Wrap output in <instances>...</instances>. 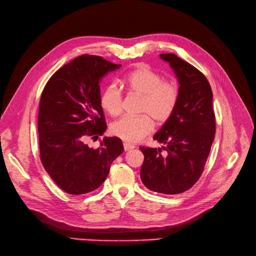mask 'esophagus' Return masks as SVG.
<instances>
[{
  "mask_svg": "<svg viewBox=\"0 0 256 256\" xmlns=\"http://www.w3.org/2000/svg\"><path fill=\"white\" fill-rule=\"evenodd\" d=\"M134 148H136L134 144L124 142V149H125V151H129V150H132V149H134Z\"/></svg>",
  "mask_w": 256,
  "mask_h": 256,
  "instance_id": "34e87169",
  "label": "esophagus"
}]
</instances>
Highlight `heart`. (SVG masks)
<instances>
[{"label": "heart", "instance_id": "obj_1", "mask_svg": "<svg viewBox=\"0 0 256 256\" xmlns=\"http://www.w3.org/2000/svg\"><path fill=\"white\" fill-rule=\"evenodd\" d=\"M127 90L142 96L138 116H125L112 125V133L120 140L136 142L153 131L155 120L164 123L175 112L179 101V88L173 81L164 80L160 72L146 66H140L127 75ZM104 110L112 116L123 109V94L114 83L108 84L100 96Z\"/></svg>", "mask_w": 256, "mask_h": 256}]
</instances>
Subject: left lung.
<instances>
[{
    "mask_svg": "<svg viewBox=\"0 0 256 256\" xmlns=\"http://www.w3.org/2000/svg\"><path fill=\"white\" fill-rule=\"evenodd\" d=\"M160 58L175 72L179 101L173 116L153 136L162 147L140 148L144 156L140 179L150 190L175 194L200 178L214 138L216 116L212 88L202 72L175 54H160Z\"/></svg>",
    "mask_w": 256,
    "mask_h": 256,
    "instance_id": "obj_1",
    "label": "left lung"
}]
</instances>
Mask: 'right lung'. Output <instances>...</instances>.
<instances>
[{
  "instance_id": "1",
  "label": "right lung",
  "mask_w": 256,
  "mask_h": 256,
  "mask_svg": "<svg viewBox=\"0 0 256 256\" xmlns=\"http://www.w3.org/2000/svg\"><path fill=\"white\" fill-rule=\"evenodd\" d=\"M120 64L100 56L81 55L60 68L42 90L38 112L42 164L55 184L70 194L98 188L124 147L104 138L96 149L85 140L98 138L107 125L100 104V81Z\"/></svg>"
}]
</instances>
